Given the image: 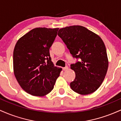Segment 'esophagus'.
Instances as JSON below:
<instances>
[{
	"instance_id": "34e87169",
	"label": "esophagus",
	"mask_w": 121,
	"mask_h": 121,
	"mask_svg": "<svg viewBox=\"0 0 121 121\" xmlns=\"http://www.w3.org/2000/svg\"><path fill=\"white\" fill-rule=\"evenodd\" d=\"M68 69V66H65V67H64V68H62V70H67Z\"/></svg>"
}]
</instances>
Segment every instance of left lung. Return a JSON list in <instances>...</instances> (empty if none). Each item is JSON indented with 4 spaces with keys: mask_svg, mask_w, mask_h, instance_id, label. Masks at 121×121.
I'll return each mask as SVG.
<instances>
[{
    "mask_svg": "<svg viewBox=\"0 0 121 121\" xmlns=\"http://www.w3.org/2000/svg\"><path fill=\"white\" fill-rule=\"evenodd\" d=\"M58 35L72 56L80 61L70 65L76 78L70 83L73 91L87 95L96 91L106 76L109 65L106 47L98 35L81 26L60 29Z\"/></svg>",
    "mask_w": 121,
    "mask_h": 121,
    "instance_id": "obj_1",
    "label": "left lung"
}]
</instances>
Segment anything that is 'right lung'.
I'll list each match as a JSON object with an SVG mask.
<instances>
[{"label": "right lung", "instance_id": "obj_1", "mask_svg": "<svg viewBox=\"0 0 121 121\" xmlns=\"http://www.w3.org/2000/svg\"><path fill=\"white\" fill-rule=\"evenodd\" d=\"M59 29L35 28L15 45V76L21 87L30 95L42 97L49 93L61 72L62 68L54 66L49 54Z\"/></svg>", "mask_w": 121, "mask_h": 121}]
</instances>
